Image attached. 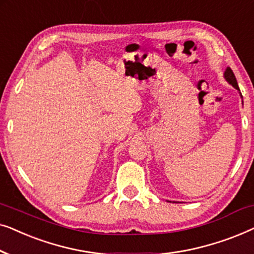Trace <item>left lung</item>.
<instances>
[{
  "instance_id": "8db88e82",
  "label": "left lung",
  "mask_w": 254,
  "mask_h": 254,
  "mask_svg": "<svg viewBox=\"0 0 254 254\" xmlns=\"http://www.w3.org/2000/svg\"><path fill=\"white\" fill-rule=\"evenodd\" d=\"M224 78H225V81L229 83V84H231L236 90H237V91L239 92V95H241V98H243V96H242V93H241V90H239L237 79H236L235 74H234V72H232L230 67H227V69H225ZM169 202H171V201H169Z\"/></svg>"
}]
</instances>
